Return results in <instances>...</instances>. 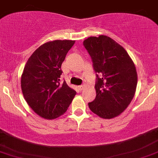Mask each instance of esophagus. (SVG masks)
<instances>
[{
  "label": "esophagus",
  "instance_id": "esophagus-1",
  "mask_svg": "<svg viewBox=\"0 0 158 158\" xmlns=\"http://www.w3.org/2000/svg\"><path fill=\"white\" fill-rule=\"evenodd\" d=\"M78 88H79V90H82V89H83L84 88H85V85H79V86H78Z\"/></svg>",
  "mask_w": 158,
  "mask_h": 158
}]
</instances>
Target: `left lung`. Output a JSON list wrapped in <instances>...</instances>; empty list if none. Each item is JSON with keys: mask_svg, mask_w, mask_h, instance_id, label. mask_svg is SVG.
<instances>
[{"mask_svg": "<svg viewBox=\"0 0 158 158\" xmlns=\"http://www.w3.org/2000/svg\"><path fill=\"white\" fill-rule=\"evenodd\" d=\"M93 63L97 81L91 111L100 118L111 119L122 114L135 96L138 74L135 63L120 44L105 35L83 41Z\"/></svg>", "mask_w": 158, "mask_h": 158, "instance_id": "8db88e82", "label": "left lung"}]
</instances>
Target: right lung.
<instances>
[{
    "label": "right lung",
    "instance_id": "obj_1",
    "mask_svg": "<svg viewBox=\"0 0 158 158\" xmlns=\"http://www.w3.org/2000/svg\"><path fill=\"white\" fill-rule=\"evenodd\" d=\"M75 40L49 41L28 59L21 76V89L28 106L46 119L59 118L67 111L76 92L60 82L61 66Z\"/></svg>",
    "mask_w": 158,
    "mask_h": 158
}]
</instances>
